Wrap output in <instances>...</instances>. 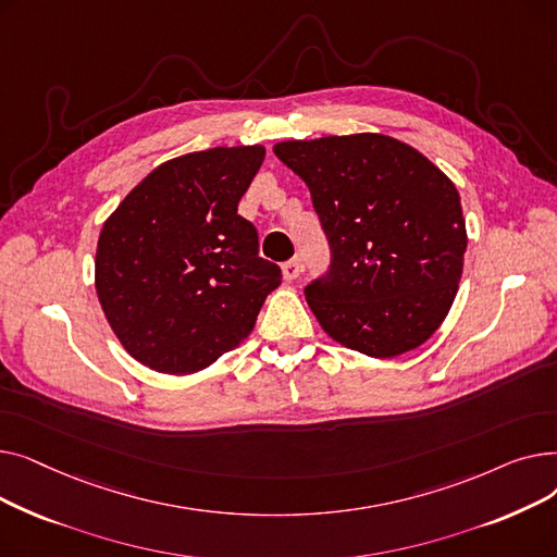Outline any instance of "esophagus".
Instances as JSON below:
<instances>
[{"label":"esophagus","mask_w":557,"mask_h":557,"mask_svg":"<svg viewBox=\"0 0 557 557\" xmlns=\"http://www.w3.org/2000/svg\"><path fill=\"white\" fill-rule=\"evenodd\" d=\"M300 273H302V263L298 259H288V261L282 263V275H284L286 282L298 280Z\"/></svg>","instance_id":"34e87169"}]
</instances>
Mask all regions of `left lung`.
Listing matches in <instances>:
<instances>
[{
  "label": "left lung",
  "mask_w": 557,
  "mask_h": 557,
  "mask_svg": "<svg viewBox=\"0 0 557 557\" xmlns=\"http://www.w3.org/2000/svg\"><path fill=\"white\" fill-rule=\"evenodd\" d=\"M311 191L330 269L307 302L341 345L388 359L445 320L462 275L460 196L413 146L376 133L275 144Z\"/></svg>",
  "instance_id": "1"
}]
</instances>
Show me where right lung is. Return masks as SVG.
<instances>
[{"label":"right lung","mask_w":557,"mask_h":557,"mask_svg":"<svg viewBox=\"0 0 557 557\" xmlns=\"http://www.w3.org/2000/svg\"><path fill=\"white\" fill-rule=\"evenodd\" d=\"M263 146H216L153 169L103 223L97 296L139 363L189 374L237 347L282 282L237 214Z\"/></svg>","instance_id":"1"}]
</instances>
